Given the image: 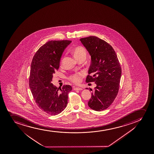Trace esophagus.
Segmentation results:
<instances>
[{
  "label": "esophagus",
  "mask_w": 154,
  "mask_h": 154,
  "mask_svg": "<svg viewBox=\"0 0 154 154\" xmlns=\"http://www.w3.org/2000/svg\"><path fill=\"white\" fill-rule=\"evenodd\" d=\"M73 89L74 90H83V89L82 88H80V87H74Z\"/></svg>",
  "instance_id": "34e87169"
}]
</instances>
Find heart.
<instances>
[{"label": "heart", "mask_w": 154, "mask_h": 154, "mask_svg": "<svg viewBox=\"0 0 154 154\" xmlns=\"http://www.w3.org/2000/svg\"><path fill=\"white\" fill-rule=\"evenodd\" d=\"M73 53L75 58L78 60L82 57H86V51L85 49L82 47H78L74 48ZM83 72H78L71 75L69 79L71 81L75 84H79L82 81V79L84 76Z\"/></svg>", "instance_id": "obj_1"}]
</instances>
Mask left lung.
I'll return each instance as SVG.
<instances>
[{
    "label": "left lung",
    "mask_w": 154,
    "mask_h": 154,
    "mask_svg": "<svg viewBox=\"0 0 154 154\" xmlns=\"http://www.w3.org/2000/svg\"><path fill=\"white\" fill-rule=\"evenodd\" d=\"M80 41L91 57L86 82H94L97 85L88 105L91 109L100 112L110 106L117 97L121 68L116 52L105 41L94 36Z\"/></svg>",
    "instance_id": "left-lung-1"
}]
</instances>
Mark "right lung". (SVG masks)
Wrapping results in <instances>:
<instances>
[{"instance_id":"1","label":"right lung","mask_w":154,"mask_h":154,"mask_svg":"<svg viewBox=\"0 0 154 154\" xmlns=\"http://www.w3.org/2000/svg\"><path fill=\"white\" fill-rule=\"evenodd\" d=\"M71 41H51L37 50L31 65L29 87L37 106L49 115H58L65 109L70 85L57 88L52 83L53 74L60 67L62 54Z\"/></svg>"}]
</instances>
